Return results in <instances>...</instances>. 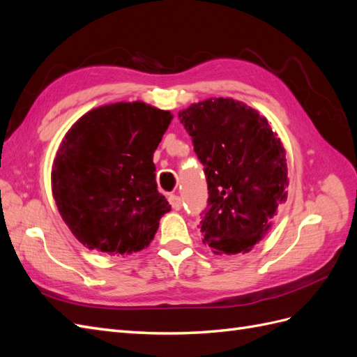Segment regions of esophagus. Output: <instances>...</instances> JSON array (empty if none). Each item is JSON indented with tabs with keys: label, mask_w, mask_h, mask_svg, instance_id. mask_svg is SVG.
I'll return each mask as SVG.
<instances>
[{
	"label": "esophagus",
	"mask_w": 357,
	"mask_h": 357,
	"mask_svg": "<svg viewBox=\"0 0 357 357\" xmlns=\"http://www.w3.org/2000/svg\"><path fill=\"white\" fill-rule=\"evenodd\" d=\"M168 199H169V204H171L172 208H174V210H181L183 199L178 195H169Z\"/></svg>",
	"instance_id": "obj_1"
}]
</instances>
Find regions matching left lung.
<instances>
[{"instance_id": "left-lung-1", "label": "left lung", "mask_w": 357, "mask_h": 357, "mask_svg": "<svg viewBox=\"0 0 357 357\" xmlns=\"http://www.w3.org/2000/svg\"><path fill=\"white\" fill-rule=\"evenodd\" d=\"M178 117L207 177L202 243L215 255L250 252L287 199L283 143L266 117L232 98L192 104Z\"/></svg>"}]
</instances>
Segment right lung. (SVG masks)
<instances>
[{
    "label": "right lung",
    "instance_id": "1",
    "mask_svg": "<svg viewBox=\"0 0 357 357\" xmlns=\"http://www.w3.org/2000/svg\"><path fill=\"white\" fill-rule=\"evenodd\" d=\"M172 121L143 101L83 114L62 138L52 192L73 235L89 250L131 255L155 238L171 210L158 192L153 153Z\"/></svg>",
    "mask_w": 357,
    "mask_h": 357
}]
</instances>
